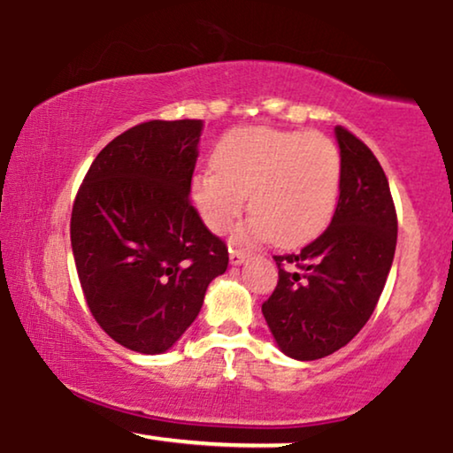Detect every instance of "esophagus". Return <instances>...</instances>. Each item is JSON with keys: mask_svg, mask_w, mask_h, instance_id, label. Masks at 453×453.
Listing matches in <instances>:
<instances>
[{"mask_svg": "<svg viewBox=\"0 0 453 453\" xmlns=\"http://www.w3.org/2000/svg\"><path fill=\"white\" fill-rule=\"evenodd\" d=\"M228 257H231L233 266H239V264H243L250 256L245 254V251H241V250H231V256H228Z\"/></svg>", "mask_w": 453, "mask_h": 453, "instance_id": "1", "label": "esophagus"}]
</instances>
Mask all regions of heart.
Returning <instances> with one entry per match:
<instances>
[{
    "label": "heart",
    "mask_w": 453,
    "mask_h": 453,
    "mask_svg": "<svg viewBox=\"0 0 453 453\" xmlns=\"http://www.w3.org/2000/svg\"><path fill=\"white\" fill-rule=\"evenodd\" d=\"M342 191V154L325 134L268 127L234 128L216 145L214 166L191 176V202L212 231L222 233L243 212L239 243L270 239L299 245L331 222Z\"/></svg>",
    "instance_id": "heart-1"
}]
</instances>
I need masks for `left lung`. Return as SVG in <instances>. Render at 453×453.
Returning a JSON list of instances; mask_svg holds the SVG:
<instances>
[{
  "instance_id": "obj_1",
  "label": "left lung",
  "mask_w": 453,
  "mask_h": 453,
  "mask_svg": "<svg viewBox=\"0 0 453 453\" xmlns=\"http://www.w3.org/2000/svg\"><path fill=\"white\" fill-rule=\"evenodd\" d=\"M342 191L326 231L297 254L274 256L279 283L262 314L283 354L319 360L342 349L372 316L397 243L389 180L348 128L334 127Z\"/></svg>"
}]
</instances>
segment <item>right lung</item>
Returning <instances> with one entry per match:
<instances>
[{
	"label": "right lung",
	"instance_id": "add662e5",
	"mask_svg": "<svg viewBox=\"0 0 453 453\" xmlns=\"http://www.w3.org/2000/svg\"><path fill=\"white\" fill-rule=\"evenodd\" d=\"M202 120H150L99 151L74 197L70 241L93 319L116 343L162 354L228 266L189 199Z\"/></svg>",
	"mask_w": 453,
	"mask_h": 453
}]
</instances>
